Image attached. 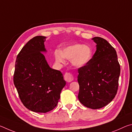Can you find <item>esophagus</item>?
Here are the masks:
<instances>
[{"mask_svg":"<svg viewBox=\"0 0 132 132\" xmlns=\"http://www.w3.org/2000/svg\"><path fill=\"white\" fill-rule=\"evenodd\" d=\"M64 79L67 82H71L74 80V76L70 72H66L64 75Z\"/></svg>","mask_w":132,"mask_h":132,"instance_id":"obj_1","label":"esophagus"}]
</instances>
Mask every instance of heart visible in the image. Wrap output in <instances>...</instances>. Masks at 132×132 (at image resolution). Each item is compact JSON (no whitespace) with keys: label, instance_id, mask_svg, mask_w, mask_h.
Instances as JSON below:
<instances>
[{"label":"heart","instance_id":"1","mask_svg":"<svg viewBox=\"0 0 132 132\" xmlns=\"http://www.w3.org/2000/svg\"><path fill=\"white\" fill-rule=\"evenodd\" d=\"M56 61L63 63L64 57L71 60V63L76 67L80 68L87 64L93 56L91 48L87 45L77 44L67 46L63 51H56L55 53Z\"/></svg>","mask_w":132,"mask_h":132}]
</instances>
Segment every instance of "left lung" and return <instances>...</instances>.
<instances>
[{
	"mask_svg": "<svg viewBox=\"0 0 132 132\" xmlns=\"http://www.w3.org/2000/svg\"><path fill=\"white\" fill-rule=\"evenodd\" d=\"M92 39L97 50L89 63L78 69V98L84 106L101 108L112 101L117 93L120 72L114 48L101 37Z\"/></svg>",
	"mask_w": 132,
	"mask_h": 132,
	"instance_id": "left-lung-1",
	"label": "left lung"
}]
</instances>
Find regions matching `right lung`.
Masks as SVG:
<instances>
[{"instance_id":"right-lung-1","label":"right lung","mask_w":132,"mask_h":132,"mask_svg":"<svg viewBox=\"0 0 132 132\" xmlns=\"http://www.w3.org/2000/svg\"><path fill=\"white\" fill-rule=\"evenodd\" d=\"M46 38L31 39L17 56L13 81L20 99L29 110L46 113L56 106L66 85L59 70L51 69L41 52Z\"/></svg>"}]
</instances>
